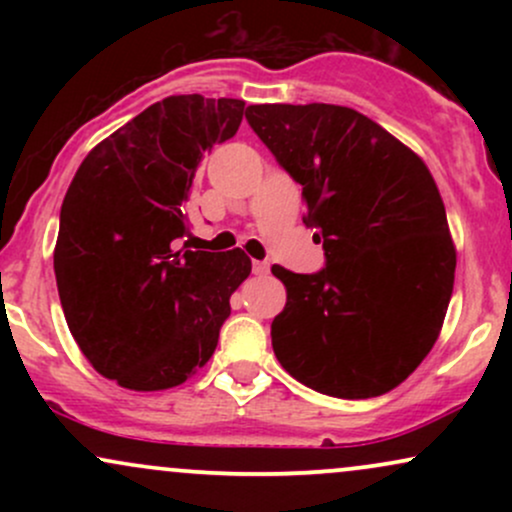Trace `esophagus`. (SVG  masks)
I'll return each mask as SVG.
<instances>
[{
    "mask_svg": "<svg viewBox=\"0 0 512 512\" xmlns=\"http://www.w3.org/2000/svg\"><path fill=\"white\" fill-rule=\"evenodd\" d=\"M252 269H255V274H267L269 272V262H255L252 264Z\"/></svg>",
    "mask_w": 512,
    "mask_h": 512,
    "instance_id": "esophagus-1",
    "label": "esophagus"
}]
</instances>
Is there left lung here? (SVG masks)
Returning <instances> with one entry per match:
<instances>
[{
  "mask_svg": "<svg viewBox=\"0 0 512 512\" xmlns=\"http://www.w3.org/2000/svg\"><path fill=\"white\" fill-rule=\"evenodd\" d=\"M245 117L303 185V221L327 257L317 274L272 267L286 286L272 322L276 358L322 395L395 390L436 344L455 284L457 252L431 170L344 105H250Z\"/></svg>",
  "mask_w": 512,
  "mask_h": 512,
  "instance_id": "1",
  "label": "left lung"
}]
</instances>
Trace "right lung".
Wrapping results in <instances>:
<instances>
[{
  "instance_id": "1",
  "label": "right lung",
  "mask_w": 512,
  "mask_h": 512,
  "mask_svg": "<svg viewBox=\"0 0 512 512\" xmlns=\"http://www.w3.org/2000/svg\"><path fill=\"white\" fill-rule=\"evenodd\" d=\"M245 101L168 96L93 146L64 195L55 276L72 337L120 387L156 392L207 366L250 276L243 250H173L192 178Z\"/></svg>"
}]
</instances>
